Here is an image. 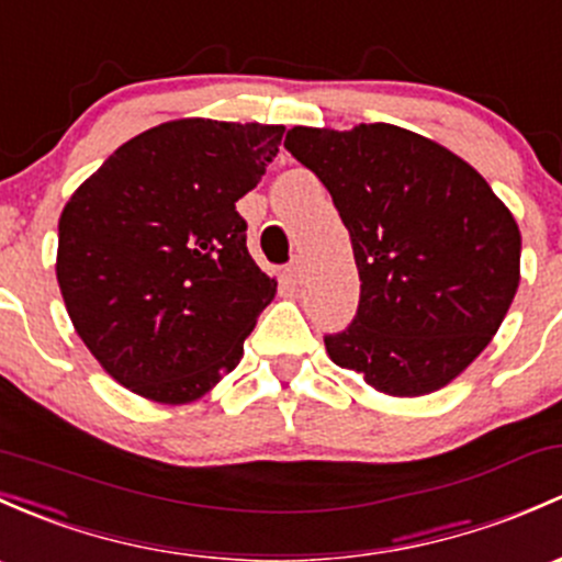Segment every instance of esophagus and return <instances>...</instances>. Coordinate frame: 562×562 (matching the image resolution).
Wrapping results in <instances>:
<instances>
[{
    "label": "esophagus",
    "mask_w": 562,
    "mask_h": 562,
    "mask_svg": "<svg viewBox=\"0 0 562 562\" xmlns=\"http://www.w3.org/2000/svg\"><path fill=\"white\" fill-rule=\"evenodd\" d=\"M285 274L293 285H301V280H304V263H301V258H293V261L288 263Z\"/></svg>",
    "instance_id": "1"
}]
</instances>
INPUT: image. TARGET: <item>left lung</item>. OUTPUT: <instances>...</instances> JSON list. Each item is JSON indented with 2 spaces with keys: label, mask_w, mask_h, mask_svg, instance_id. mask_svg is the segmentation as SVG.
I'll return each mask as SVG.
<instances>
[{
  "label": "left lung",
  "mask_w": 562,
  "mask_h": 562,
  "mask_svg": "<svg viewBox=\"0 0 562 562\" xmlns=\"http://www.w3.org/2000/svg\"><path fill=\"white\" fill-rule=\"evenodd\" d=\"M285 147L328 188L358 266V312L326 334L330 360L387 395L445 387L517 293L512 212L463 158L390 123L296 126Z\"/></svg>",
  "instance_id": "obj_1"
}]
</instances>
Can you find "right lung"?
I'll use <instances>...</instances> for the list:
<instances>
[{"instance_id": "right-lung-1", "label": "right lung", "mask_w": 562, "mask_h": 562, "mask_svg": "<svg viewBox=\"0 0 562 562\" xmlns=\"http://www.w3.org/2000/svg\"><path fill=\"white\" fill-rule=\"evenodd\" d=\"M285 126L182 117L128 139L72 193L56 277L72 326L115 382L196 401L232 371L277 282L247 252L236 202Z\"/></svg>"}]
</instances>
